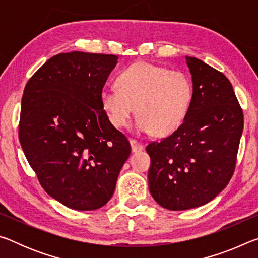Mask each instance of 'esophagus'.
Segmentation results:
<instances>
[{
    "label": "esophagus",
    "instance_id": "esophagus-1",
    "mask_svg": "<svg viewBox=\"0 0 258 258\" xmlns=\"http://www.w3.org/2000/svg\"><path fill=\"white\" fill-rule=\"evenodd\" d=\"M130 143H131V149H132V152H138V151L143 150V145L142 143L138 142L137 140H131Z\"/></svg>",
    "mask_w": 258,
    "mask_h": 258
}]
</instances>
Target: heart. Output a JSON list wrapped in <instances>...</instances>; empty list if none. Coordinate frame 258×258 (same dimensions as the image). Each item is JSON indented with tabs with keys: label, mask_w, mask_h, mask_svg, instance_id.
Wrapping results in <instances>:
<instances>
[{
	"label": "heart",
	"mask_w": 258,
	"mask_h": 258,
	"mask_svg": "<svg viewBox=\"0 0 258 258\" xmlns=\"http://www.w3.org/2000/svg\"><path fill=\"white\" fill-rule=\"evenodd\" d=\"M117 89L104 87L100 101L108 119L116 128L128 124L133 112L138 132L165 137L176 131L190 110L194 85L181 71L137 62L125 68L116 80Z\"/></svg>",
	"instance_id": "obj_1"
}]
</instances>
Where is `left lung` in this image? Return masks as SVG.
Instances as JSON below:
<instances>
[{"label": "left lung", "mask_w": 258, "mask_h": 258, "mask_svg": "<svg viewBox=\"0 0 258 258\" xmlns=\"http://www.w3.org/2000/svg\"><path fill=\"white\" fill-rule=\"evenodd\" d=\"M185 60L194 85L190 110L175 132L147 147L149 191L169 211L203 206L228 185L243 130L228 78L194 56Z\"/></svg>", "instance_id": "1"}]
</instances>
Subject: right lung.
Returning <instances> with one entry per match:
<instances>
[{
	"mask_svg": "<svg viewBox=\"0 0 258 258\" xmlns=\"http://www.w3.org/2000/svg\"><path fill=\"white\" fill-rule=\"evenodd\" d=\"M118 56L73 51L52 56L25 86L19 141L47 195L75 211L112 197L131 154L100 93Z\"/></svg>",
	"mask_w": 258,
	"mask_h": 258,
	"instance_id": "add662e5",
	"label": "right lung"
}]
</instances>
